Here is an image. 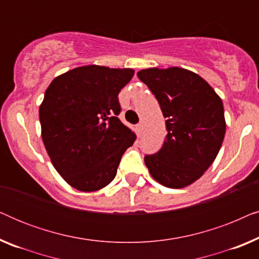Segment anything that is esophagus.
<instances>
[{"mask_svg":"<svg viewBox=\"0 0 259 259\" xmlns=\"http://www.w3.org/2000/svg\"><path fill=\"white\" fill-rule=\"evenodd\" d=\"M136 131H137L138 137H140L141 132H143V125H141V123H138V125L136 126Z\"/></svg>","mask_w":259,"mask_h":259,"instance_id":"34e87169","label":"esophagus"}]
</instances>
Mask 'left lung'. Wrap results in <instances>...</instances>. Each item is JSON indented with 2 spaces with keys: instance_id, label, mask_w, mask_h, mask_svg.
I'll use <instances>...</instances> for the list:
<instances>
[{
  "instance_id": "obj_1",
  "label": "left lung",
  "mask_w": 259,
  "mask_h": 259,
  "mask_svg": "<svg viewBox=\"0 0 259 259\" xmlns=\"http://www.w3.org/2000/svg\"><path fill=\"white\" fill-rule=\"evenodd\" d=\"M166 119L161 150L145 157L152 178L169 189H183L204 175L224 140V107L213 88L198 74L180 67L138 72Z\"/></svg>"
}]
</instances>
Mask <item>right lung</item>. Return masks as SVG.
Listing matches in <instances>:
<instances>
[{"mask_svg": "<svg viewBox=\"0 0 259 259\" xmlns=\"http://www.w3.org/2000/svg\"><path fill=\"white\" fill-rule=\"evenodd\" d=\"M131 68L88 65L56 76L38 109L41 136L59 175L74 189L94 192L114 179L136 133L118 119L119 92Z\"/></svg>", "mask_w": 259, "mask_h": 259, "instance_id": "obj_1", "label": "right lung"}]
</instances>
